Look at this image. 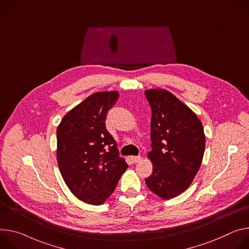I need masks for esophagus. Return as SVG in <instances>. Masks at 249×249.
Masks as SVG:
<instances>
[{"label": "esophagus", "instance_id": "obj_1", "mask_svg": "<svg viewBox=\"0 0 249 249\" xmlns=\"http://www.w3.org/2000/svg\"><path fill=\"white\" fill-rule=\"evenodd\" d=\"M130 160L132 161V163L136 164V163H139V162L142 160V158H141L140 156H138V157H136V156H132V157H130Z\"/></svg>", "mask_w": 249, "mask_h": 249}]
</instances>
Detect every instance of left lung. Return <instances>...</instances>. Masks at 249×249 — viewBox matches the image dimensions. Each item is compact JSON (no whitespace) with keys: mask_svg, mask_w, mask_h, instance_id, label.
<instances>
[{"mask_svg":"<svg viewBox=\"0 0 249 249\" xmlns=\"http://www.w3.org/2000/svg\"><path fill=\"white\" fill-rule=\"evenodd\" d=\"M152 108V175L145 183L158 196L173 198L193 183L206 149L203 126L196 113L163 88L147 89Z\"/></svg>","mask_w":249,"mask_h":249,"instance_id":"obj_1","label":"left lung"}]
</instances>
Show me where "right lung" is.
I'll return each mask as SVG.
<instances>
[{
	"mask_svg": "<svg viewBox=\"0 0 249 249\" xmlns=\"http://www.w3.org/2000/svg\"><path fill=\"white\" fill-rule=\"evenodd\" d=\"M118 98V91L93 93L67 112L57 126L60 174L71 192L88 205L104 203L128 168L105 127L107 112Z\"/></svg>",
	"mask_w": 249,
	"mask_h": 249,
	"instance_id": "1",
	"label": "right lung"
}]
</instances>
